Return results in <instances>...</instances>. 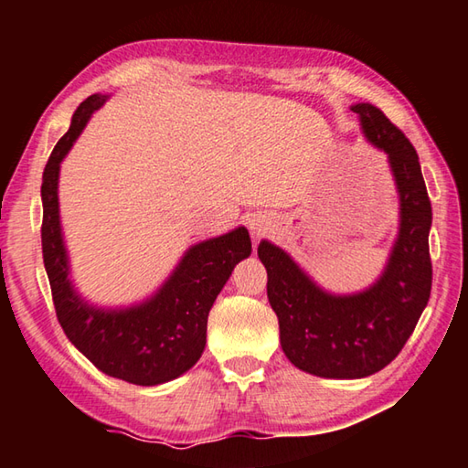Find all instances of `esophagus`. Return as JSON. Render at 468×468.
Returning a JSON list of instances; mask_svg holds the SVG:
<instances>
[{"label":"esophagus","mask_w":468,"mask_h":468,"mask_svg":"<svg viewBox=\"0 0 468 468\" xmlns=\"http://www.w3.org/2000/svg\"><path fill=\"white\" fill-rule=\"evenodd\" d=\"M248 227H250V231H251L253 237H260V235H262V233L266 231L268 220H266V217H262V215H251V217L248 218Z\"/></svg>","instance_id":"1"}]
</instances>
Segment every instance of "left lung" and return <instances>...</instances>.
<instances>
[{
    "label": "left lung",
    "mask_w": 468,
    "mask_h": 468,
    "mask_svg": "<svg viewBox=\"0 0 468 468\" xmlns=\"http://www.w3.org/2000/svg\"><path fill=\"white\" fill-rule=\"evenodd\" d=\"M351 111L366 138L386 153L400 200L399 235L384 272L367 289L336 295L279 245L268 239L258 245L284 355L301 371L336 379L384 369L413 335L431 292V202L417 150L378 107L357 102Z\"/></svg>",
    "instance_id": "obj_1"
}]
</instances>
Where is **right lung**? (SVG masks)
Here are the masks:
<instances>
[{
	"label": "right lung",
	"instance_id": "add662e5",
	"mask_svg": "<svg viewBox=\"0 0 468 468\" xmlns=\"http://www.w3.org/2000/svg\"><path fill=\"white\" fill-rule=\"evenodd\" d=\"M92 94L74 111L69 130L55 144L41 186L43 262L63 332L102 374L136 386H156L192 369L206 346L210 307L233 268L250 258L245 227L189 248L154 295L130 307H99L76 291L59 218V169L92 113L107 102Z\"/></svg>",
	"mask_w": 468,
	"mask_h": 468
}]
</instances>
